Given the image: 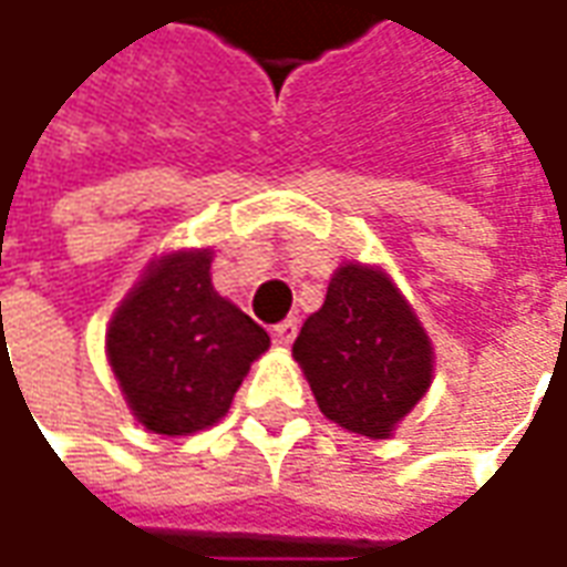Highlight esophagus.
<instances>
[{
	"label": "esophagus",
	"instance_id": "esophagus-1",
	"mask_svg": "<svg viewBox=\"0 0 567 567\" xmlns=\"http://www.w3.org/2000/svg\"><path fill=\"white\" fill-rule=\"evenodd\" d=\"M295 339H298V320H285L272 329V342L282 344V348H288Z\"/></svg>",
	"mask_w": 567,
	"mask_h": 567
}]
</instances>
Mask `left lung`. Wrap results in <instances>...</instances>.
<instances>
[{"mask_svg": "<svg viewBox=\"0 0 567 567\" xmlns=\"http://www.w3.org/2000/svg\"><path fill=\"white\" fill-rule=\"evenodd\" d=\"M320 411L348 433L389 440L433 382V342L380 266L342 264L291 348Z\"/></svg>", "mask_w": 567, "mask_h": 567, "instance_id": "left-lung-1", "label": "left lung"}]
</instances>
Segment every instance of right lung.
Wrapping results in <instances>:
<instances>
[{
  "instance_id": "obj_1",
  "label": "right lung",
  "mask_w": 567,
  "mask_h": 567,
  "mask_svg": "<svg viewBox=\"0 0 567 567\" xmlns=\"http://www.w3.org/2000/svg\"><path fill=\"white\" fill-rule=\"evenodd\" d=\"M213 250L150 260L115 307L106 358L131 414L159 436H190L228 414L269 336L209 279Z\"/></svg>"
}]
</instances>
